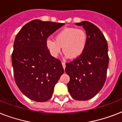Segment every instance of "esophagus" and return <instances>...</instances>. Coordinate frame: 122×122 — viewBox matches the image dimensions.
Segmentation results:
<instances>
[{"label":"esophagus","instance_id":"34e87169","mask_svg":"<svg viewBox=\"0 0 122 122\" xmlns=\"http://www.w3.org/2000/svg\"><path fill=\"white\" fill-rule=\"evenodd\" d=\"M62 66H63V67H64V69H65V68H66V63L64 62H62Z\"/></svg>","mask_w":122,"mask_h":122}]
</instances>
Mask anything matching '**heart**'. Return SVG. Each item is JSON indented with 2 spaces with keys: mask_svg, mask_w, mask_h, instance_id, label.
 Segmentation results:
<instances>
[{
  "mask_svg": "<svg viewBox=\"0 0 122 122\" xmlns=\"http://www.w3.org/2000/svg\"><path fill=\"white\" fill-rule=\"evenodd\" d=\"M87 42V34L85 30L69 27L58 32L55 41L48 39L46 44L50 53L54 57L60 54L63 48L66 57L77 58L85 51Z\"/></svg>",
  "mask_w": 122,
  "mask_h": 122,
  "instance_id": "1",
  "label": "heart"
}]
</instances>
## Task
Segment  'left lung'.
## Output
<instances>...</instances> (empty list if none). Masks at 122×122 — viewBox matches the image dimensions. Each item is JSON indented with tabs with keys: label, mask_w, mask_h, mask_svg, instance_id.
<instances>
[{
	"label": "left lung",
	"mask_w": 122,
	"mask_h": 122,
	"mask_svg": "<svg viewBox=\"0 0 122 122\" xmlns=\"http://www.w3.org/2000/svg\"><path fill=\"white\" fill-rule=\"evenodd\" d=\"M75 24L85 30L88 42L81 56L66 64L65 71L70 77L68 91L74 99L87 101L97 95L105 83L108 46L103 34L94 24L87 21Z\"/></svg>",
	"instance_id": "left-lung-1"
}]
</instances>
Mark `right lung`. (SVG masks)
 <instances>
[{"label": "right lung", "mask_w": 122, "mask_h": 122, "mask_svg": "<svg viewBox=\"0 0 122 122\" xmlns=\"http://www.w3.org/2000/svg\"><path fill=\"white\" fill-rule=\"evenodd\" d=\"M64 25L34 20L24 25L15 38L11 56L15 82L32 101L50 99L64 72L61 61L51 55L46 44L48 37Z\"/></svg>", "instance_id": "obj_1"}]
</instances>
